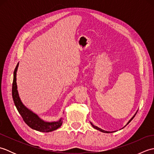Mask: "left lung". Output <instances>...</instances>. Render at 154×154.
<instances>
[{
  "label": "left lung",
  "mask_w": 154,
  "mask_h": 154,
  "mask_svg": "<svg viewBox=\"0 0 154 154\" xmlns=\"http://www.w3.org/2000/svg\"><path fill=\"white\" fill-rule=\"evenodd\" d=\"M137 112H138V110H137L136 111V112L134 114V115L132 118H131V119H130V120H129V121H128V123L126 124V125H127V124H128L130 122H131V121H132V120L134 119V116H135V115H136V113H137ZM91 122V125H92V126L94 128H95V129H97V130H99V131H100V132H104V133H111V132H109V131H105V130H103V129H101V128H99V127H98V126H94V124L92 123V122Z\"/></svg>",
  "instance_id": "obj_1"
}]
</instances>
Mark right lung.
<instances>
[{"mask_svg":"<svg viewBox=\"0 0 154 154\" xmlns=\"http://www.w3.org/2000/svg\"><path fill=\"white\" fill-rule=\"evenodd\" d=\"M19 63L16 65V67L13 74V83H12V99L14 100L15 106L17 109L18 112L22 117L23 120L27 125L30 127L31 128L35 130H37L39 132H50L58 129L63 123L62 118L57 120L54 121V122H46L44 120H42L41 118L39 117L38 114L34 113L33 111H32L26 106L22 103V100L20 98L17 83H16V73H17L18 67Z\"/></svg>","mask_w":154,"mask_h":154,"instance_id":"1","label":"right lung"}]
</instances>
